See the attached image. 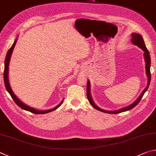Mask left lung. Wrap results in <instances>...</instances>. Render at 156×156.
<instances>
[{
    "label": "left lung",
    "mask_w": 156,
    "mask_h": 156,
    "mask_svg": "<svg viewBox=\"0 0 156 156\" xmlns=\"http://www.w3.org/2000/svg\"><path fill=\"white\" fill-rule=\"evenodd\" d=\"M132 42L136 46H138L139 48H140L142 50L144 51V60H145L146 62V75L147 76V78H148V83H147V86L145 88H144L143 92L140 94V96L136 99L134 102H133L132 104H131L130 105L127 106V107H125L124 108H122L119 110H116V111H106V110H103L102 109L99 108L98 106L95 105V103H94L93 100L92 99L91 94H90V82L89 81H88V83H87V90H86V93H87V97H88V99L89 101V102L90 103V104L92 105V107H94L95 109H97V110L103 112L105 113H108V114H119L122 112H125V111H128L132 110V108L135 107L136 105H137L138 104V103L140 102V101L141 100L142 98H143L144 94L145 93V92L147 90V89L149 88V86L150 84V81H151V72H150V67H151V57H150L149 55V52L147 50V47L145 46V44H144V40L143 37L141 36L140 34H132Z\"/></svg>",
    "instance_id": "1"
}]
</instances>
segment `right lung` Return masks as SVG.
Returning <instances> with one entry per match:
<instances>
[{"label":"right lung","mask_w":156,"mask_h":156,"mask_svg":"<svg viewBox=\"0 0 156 156\" xmlns=\"http://www.w3.org/2000/svg\"><path fill=\"white\" fill-rule=\"evenodd\" d=\"M17 42V40H15V42H13V45L12 46V47H11L9 51H7V53L6 55V57H5V68H4V73H3V76H4V82H5V88H6V90H7V92H9V94L11 95V97L13 99V100L14 101V102L17 104L19 107L21 108L22 109H23L24 110H27V111H29V112H31V113H34V114H46V113H48L50 112L53 111L55 110H56L57 108H58L60 105H62V103H63V101H62L60 103V104L58 105L57 106H56L55 108H54L53 109H51V110H45V111H41V110H35L34 108H32L31 107H29L28 105H26L24 103H23L22 101H20L19 99H18V97L16 96L13 93L12 88H11V86L9 85V79H8V70H9V63L10 61V58H11V55H12V52L13 50V48H14V46L16 45V43Z\"/></svg>","instance_id":"add662e5"}]
</instances>
